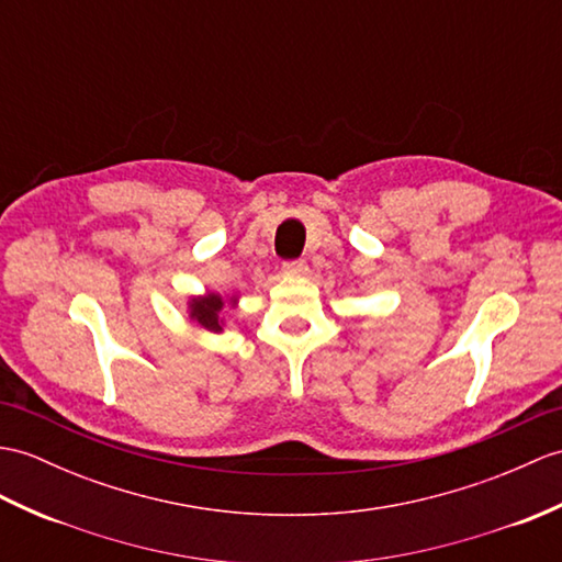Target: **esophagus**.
Listing matches in <instances>:
<instances>
[{
    "label": "esophagus",
    "mask_w": 562,
    "mask_h": 562,
    "mask_svg": "<svg viewBox=\"0 0 562 562\" xmlns=\"http://www.w3.org/2000/svg\"><path fill=\"white\" fill-rule=\"evenodd\" d=\"M306 270H308V266L304 263V260H292V263L282 266V272L290 278H302V276H306Z\"/></svg>",
    "instance_id": "34e87169"
}]
</instances>
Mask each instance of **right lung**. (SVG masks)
Returning <instances> with one entry per match:
<instances>
[{
  "label": "right lung",
  "mask_w": 562,
  "mask_h": 562,
  "mask_svg": "<svg viewBox=\"0 0 562 562\" xmlns=\"http://www.w3.org/2000/svg\"><path fill=\"white\" fill-rule=\"evenodd\" d=\"M237 306H239V294H220V292L191 294L187 299V316L193 328L220 335L225 333L227 313Z\"/></svg>",
  "instance_id": "1"
}]
</instances>
